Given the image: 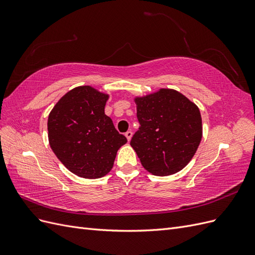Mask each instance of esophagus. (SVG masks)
<instances>
[{"mask_svg": "<svg viewBox=\"0 0 255 255\" xmlns=\"http://www.w3.org/2000/svg\"><path fill=\"white\" fill-rule=\"evenodd\" d=\"M132 136H133V133L130 132V130H128V132L126 133V137L128 138V140L129 141L130 139H132Z\"/></svg>", "mask_w": 255, "mask_h": 255, "instance_id": "obj_1", "label": "esophagus"}]
</instances>
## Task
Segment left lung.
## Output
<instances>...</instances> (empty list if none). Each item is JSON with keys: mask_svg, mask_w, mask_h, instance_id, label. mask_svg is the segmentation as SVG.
Returning <instances> with one entry per match:
<instances>
[{"mask_svg": "<svg viewBox=\"0 0 255 255\" xmlns=\"http://www.w3.org/2000/svg\"><path fill=\"white\" fill-rule=\"evenodd\" d=\"M140 128L130 146L146 171L167 176L181 171L202 139L199 107L181 92L159 88L134 98Z\"/></svg>", "mask_w": 255, "mask_h": 255, "instance_id": "obj_1", "label": "left lung"}]
</instances>
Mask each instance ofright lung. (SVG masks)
<instances>
[{
	"instance_id": "obj_1",
	"label": "right lung",
	"mask_w": 255,
	"mask_h": 255,
	"mask_svg": "<svg viewBox=\"0 0 255 255\" xmlns=\"http://www.w3.org/2000/svg\"><path fill=\"white\" fill-rule=\"evenodd\" d=\"M109 99V94L84 85L69 90L49 114L51 149L69 171L84 179L109 173L128 142L104 113Z\"/></svg>"
}]
</instances>
